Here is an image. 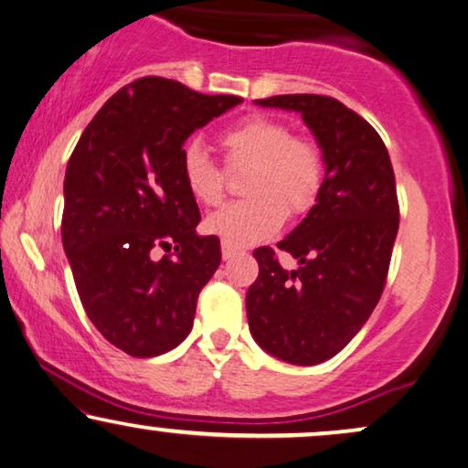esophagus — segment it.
Instances as JSON below:
<instances>
[{
	"label": "esophagus",
	"mask_w": 468,
	"mask_h": 468,
	"mask_svg": "<svg viewBox=\"0 0 468 468\" xmlns=\"http://www.w3.org/2000/svg\"><path fill=\"white\" fill-rule=\"evenodd\" d=\"M239 253H240L239 249L229 247V245H226V242H223V245H221V255H223V260H232V258H236V255H239Z\"/></svg>",
	"instance_id": "obj_1"
}]
</instances>
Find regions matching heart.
<instances>
[{
  "label": "heart",
  "mask_w": 468,
  "mask_h": 468,
  "mask_svg": "<svg viewBox=\"0 0 468 468\" xmlns=\"http://www.w3.org/2000/svg\"><path fill=\"white\" fill-rule=\"evenodd\" d=\"M229 170L251 165L245 194L251 196L207 219V229L221 242L245 249L279 232L287 219L309 213L324 183V155L317 143L292 133L271 114H249L219 136ZM185 189L204 207H219L226 197L228 172L191 143L181 153Z\"/></svg>",
  "instance_id": "heart-1"
}]
</instances>
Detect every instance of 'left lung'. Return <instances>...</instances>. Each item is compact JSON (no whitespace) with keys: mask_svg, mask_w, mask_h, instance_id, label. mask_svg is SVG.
<instances>
[{"mask_svg":"<svg viewBox=\"0 0 468 468\" xmlns=\"http://www.w3.org/2000/svg\"><path fill=\"white\" fill-rule=\"evenodd\" d=\"M303 114L324 151L317 204L277 242L300 261L285 271L271 247L253 258L260 274L247 292L249 328L279 360L313 367L354 338L379 303L399 234V196L389 153L373 125L328 95L255 100Z\"/></svg>","mask_w":468,"mask_h":468,"instance_id":"obj_1","label":"left lung"}]
</instances>
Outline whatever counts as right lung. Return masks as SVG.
<instances>
[{
  "label": "right lung",
  "instance_id": "obj_1",
  "mask_svg": "<svg viewBox=\"0 0 468 468\" xmlns=\"http://www.w3.org/2000/svg\"><path fill=\"white\" fill-rule=\"evenodd\" d=\"M240 101L144 76L100 108L69 157L61 240L76 290L101 336L133 357L185 341L221 264L219 239L196 234L200 208L183 185L181 153Z\"/></svg>",
  "mask_w": 468,
  "mask_h": 468
}]
</instances>
